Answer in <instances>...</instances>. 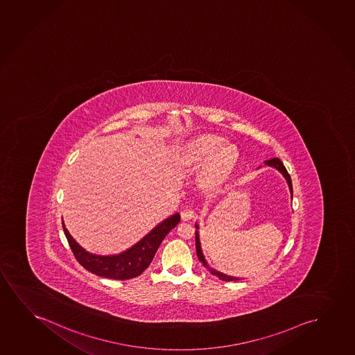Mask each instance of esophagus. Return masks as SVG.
<instances>
[{
    "instance_id": "esophagus-1",
    "label": "esophagus",
    "mask_w": 355,
    "mask_h": 355,
    "mask_svg": "<svg viewBox=\"0 0 355 355\" xmlns=\"http://www.w3.org/2000/svg\"><path fill=\"white\" fill-rule=\"evenodd\" d=\"M180 217H182L183 221H189V220L194 217V211L191 210V209H185V210L180 212Z\"/></svg>"
}]
</instances>
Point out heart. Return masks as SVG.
<instances>
[{"label":"heart","instance_id":"1","mask_svg":"<svg viewBox=\"0 0 355 355\" xmlns=\"http://www.w3.org/2000/svg\"><path fill=\"white\" fill-rule=\"evenodd\" d=\"M223 145L216 135H201L185 145L180 157V164L185 168H198L205 164L202 180L209 187H217L226 182L238 159L236 148Z\"/></svg>","mask_w":355,"mask_h":355}]
</instances>
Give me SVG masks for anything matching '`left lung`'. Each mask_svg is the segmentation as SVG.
Here are the masks:
<instances>
[{"mask_svg":"<svg viewBox=\"0 0 355 355\" xmlns=\"http://www.w3.org/2000/svg\"><path fill=\"white\" fill-rule=\"evenodd\" d=\"M265 164H268V166H272L275 167L276 170L279 171L283 175H284V178L287 180L288 185H289V189H291V193H292V196H293V187H292V180H291V175L288 173L287 170H286V167H284V164H283L282 161L278 159V157H275V159H268V161H265ZM196 228L198 230L199 226L196 225ZM196 255L199 257V260H200L201 263L204 265V268L207 270V271H210L214 276H217V277L222 279V281H238V279H241V278L238 277H232V276H227L225 273L218 272L216 270H214V268H211L209 265H207V262L205 261V257L202 255V252H201L200 247V241H199V232H196Z\"/></svg>","mask_w":355,"mask_h":355,"instance_id":"1","label":"left lung"}]
</instances>
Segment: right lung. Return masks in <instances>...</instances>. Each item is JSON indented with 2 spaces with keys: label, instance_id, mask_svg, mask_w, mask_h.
<instances>
[{
  "label": "right lung",
  "instance_id": "obj_1",
  "mask_svg": "<svg viewBox=\"0 0 355 355\" xmlns=\"http://www.w3.org/2000/svg\"><path fill=\"white\" fill-rule=\"evenodd\" d=\"M180 214L172 215L155 227L153 231L148 233L135 245L129 248L128 250L117 255H110V257L95 255L84 250L73 239V236L69 234L63 222H62V227L67 238L68 244L72 249L73 255L76 257L77 261L82 265L83 268H87V271L95 273L100 277L123 281V279L137 277L149 268L164 236H167L180 223Z\"/></svg>",
  "mask_w": 355,
  "mask_h": 355
}]
</instances>
